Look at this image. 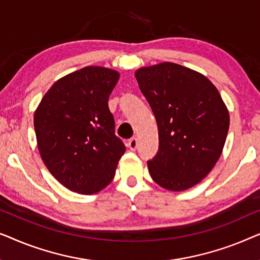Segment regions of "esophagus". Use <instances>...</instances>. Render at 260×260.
Masks as SVG:
<instances>
[{
	"instance_id": "esophagus-1",
	"label": "esophagus",
	"mask_w": 260,
	"mask_h": 260,
	"mask_svg": "<svg viewBox=\"0 0 260 260\" xmlns=\"http://www.w3.org/2000/svg\"><path fill=\"white\" fill-rule=\"evenodd\" d=\"M137 145H138L137 138H131V140H129V142H127V147H129L130 150H133V151L136 150Z\"/></svg>"
}]
</instances>
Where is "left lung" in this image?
I'll list each match as a JSON object with an SVG mask.
<instances>
[{"label": "left lung", "mask_w": 260, "mask_h": 260, "mask_svg": "<svg viewBox=\"0 0 260 260\" xmlns=\"http://www.w3.org/2000/svg\"><path fill=\"white\" fill-rule=\"evenodd\" d=\"M135 77L158 129V151L148 162L151 179L167 190L189 189L221 156L229 109L208 78L179 63L141 67Z\"/></svg>", "instance_id": "obj_1"}]
</instances>
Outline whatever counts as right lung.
<instances>
[{
    "instance_id": "obj_1",
    "label": "right lung",
    "mask_w": 260,
    "mask_h": 260,
    "mask_svg": "<svg viewBox=\"0 0 260 260\" xmlns=\"http://www.w3.org/2000/svg\"><path fill=\"white\" fill-rule=\"evenodd\" d=\"M119 72L86 66L52 85L34 112L38 149L67 189L91 195L108 187L125 145L115 135L108 101Z\"/></svg>"
}]
</instances>
